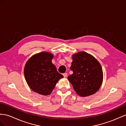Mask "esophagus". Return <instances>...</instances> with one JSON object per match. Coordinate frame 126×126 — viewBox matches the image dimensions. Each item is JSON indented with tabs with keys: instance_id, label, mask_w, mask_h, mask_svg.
Returning <instances> with one entry per match:
<instances>
[{
	"instance_id": "34e87169",
	"label": "esophagus",
	"mask_w": 126,
	"mask_h": 126,
	"mask_svg": "<svg viewBox=\"0 0 126 126\" xmlns=\"http://www.w3.org/2000/svg\"><path fill=\"white\" fill-rule=\"evenodd\" d=\"M63 75L64 78H66L67 76V73H63Z\"/></svg>"
}]
</instances>
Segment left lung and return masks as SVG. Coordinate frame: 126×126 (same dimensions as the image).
Wrapping results in <instances>:
<instances>
[{"mask_svg":"<svg viewBox=\"0 0 126 126\" xmlns=\"http://www.w3.org/2000/svg\"><path fill=\"white\" fill-rule=\"evenodd\" d=\"M70 67L73 73L68 79L75 91L81 97L94 94L99 89L103 80V73L99 61L84 51L72 55Z\"/></svg>","mask_w":126,"mask_h":126,"instance_id":"left-lung-1","label":"left lung"}]
</instances>
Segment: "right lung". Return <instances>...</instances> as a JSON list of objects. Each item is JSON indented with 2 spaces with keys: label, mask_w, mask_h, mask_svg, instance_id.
<instances>
[{
  "label": "right lung",
  "mask_w": 126,
  "mask_h": 126,
  "mask_svg": "<svg viewBox=\"0 0 126 126\" xmlns=\"http://www.w3.org/2000/svg\"><path fill=\"white\" fill-rule=\"evenodd\" d=\"M53 54L42 52L30 57L24 68V78L29 88L36 93L50 94L58 81L63 78L52 63Z\"/></svg>",
  "instance_id": "right-lung-1"
}]
</instances>
